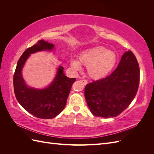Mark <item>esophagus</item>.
Here are the masks:
<instances>
[{"instance_id": "obj_1", "label": "esophagus", "mask_w": 154, "mask_h": 154, "mask_svg": "<svg viewBox=\"0 0 154 154\" xmlns=\"http://www.w3.org/2000/svg\"><path fill=\"white\" fill-rule=\"evenodd\" d=\"M82 83H83V85H86L87 83H88V82H87V80H82Z\"/></svg>"}]
</instances>
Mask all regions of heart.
Segmentation results:
<instances>
[{"mask_svg": "<svg viewBox=\"0 0 154 154\" xmlns=\"http://www.w3.org/2000/svg\"><path fill=\"white\" fill-rule=\"evenodd\" d=\"M117 62L116 54L103 47H96L82 52L78 61L71 60V66L77 71L82 69L81 65L87 67L89 76L95 80L103 78L110 73Z\"/></svg>", "mask_w": 154, "mask_h": 154, "instance_id": "obj_1", "label": "heart"}]
</instances>
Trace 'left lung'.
Here are the masks:
<instances>
[{"label":"left lung","instance_id":"left-lung-1","mask_svg":"<svg viewBox=\"0 0 154 154\" xmlns=\"http://www.w3.org/2000/svg\"><path fill=\"white\" fill-rule=\"evenodd\" d=\"M140 78L137 60L131 51L125 52L109 76L88 83L85 97L94 116L109 118L123 112L136 96Z\"/></svg>","mask_w":154,"mask_h":154}]
</instances>
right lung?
<instances>
[{"label": "right lung", "instance_id": "add662e5", "mask_svg": "<svg viewBox=\"0 0 154 154\" xmlns=\"http://www.w3.org/2000/svg\"><path fill=\"white\" fill-rule=\"evenodd\" d=\"M54 44L41 40L27 48L17 62L13 76L14 92L20 105L28 112L41 119H51L64 109L70 91L76 78H69L63 73V67L59 66L57 75L51 84L43 89L27 87L22 76V70L31 54L41 51H51Z\"/></svg>", "mask_w": 154, "mask_h": 154}]
</instances>
